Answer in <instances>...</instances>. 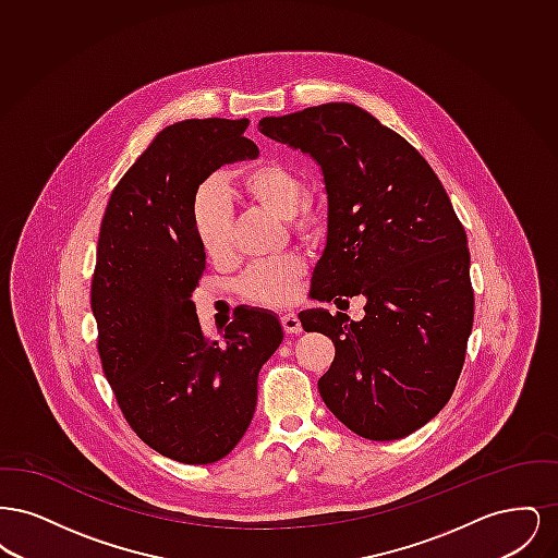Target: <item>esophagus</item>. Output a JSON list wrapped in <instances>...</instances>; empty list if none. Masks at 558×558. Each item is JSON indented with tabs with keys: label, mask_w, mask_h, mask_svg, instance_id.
Here are the masks:
<instances>
[{
	"label": "esophagus",
	"mask_w": 558,
	"mask_h": 558,
	"mask_svg": "<svg viewBox=\"0 0 558 558\" xmlns=\"http://www.w3.org/2000/svg\"><path fill=\"white\" fill-rule=\"evenodd\" d=\"M280 324L284 328L287 335H299L303 328H301V319L296 318V314H284L280 316Z\"/></svg>",
	"instance_id": "34e87169"
}]
</instances>
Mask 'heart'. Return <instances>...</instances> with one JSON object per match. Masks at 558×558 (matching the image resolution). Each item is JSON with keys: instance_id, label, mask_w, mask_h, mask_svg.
I'll list each match as a JSON object with an SVG mask.
<instances>
[{"instance_id": "heart-1", "label": "heart", "mask_w": 558, "mask_h": 558, "mask_svg": "<svg viewBox=\"0 0 558 558\" xmlns=\"http://www.w3.org/2000/svg\"><path fill=\"white\" fill-rule=\"evenodd\" d=\"M239 184L255 203L269 211L291 219L292 226L303 234H316L319 230L318 213L305 203L307 187L303 180L284 165L259 162L242 169ZM192 232L203 255L209 262H223L230 255L232 239V213L226 194L217 182L198 187L192 203ZM305 271V262L296 255L262 262L248 267L240 280L239 291L253 303L284 305L291 301L294 284Z\"/></svg>"}]
</instances>
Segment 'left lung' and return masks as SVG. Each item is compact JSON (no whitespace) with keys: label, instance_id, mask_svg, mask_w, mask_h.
I'll list each match as a JSON object with an SVG mask.
<instances>
[{"label":"left lung","instance_id":"left-lung-1","mask_svg":"<svg viewBox=\"0 0 558 558\" xmlns=\"http://www.w3.org/2000/svg\"><path fill=\"white\" fill-rule=\"evenodd\" d=\"M259 132L310 155L324 175L328 232L312 299L341 310L345 296L366 299L360 322L299 314L335 343L319 396L353 433L401 439L448 403L473 330L471 253L450 196L412 144L355 105L266 117Z\"/></svg>","mask_w":558,"mask_h":558}]
</instances>
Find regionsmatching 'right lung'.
<instances>
[{"label": "right lung", "mask_w": 558, "mask_h": 558, "mask_svg": "<svg viewBox=\"0 0 558 558\" xmlns=\"http://www.w3.org/2000/svg\"><path fill=\"white\" fill-rule=\"evenodd\" d=\"M248 119L165 128L114 186L100 226L92 312L98 353L133 433L184 464H211L253 421L257 376L282 343L274 314L239 307L219 339L192 292L205 255L192 232L198 186L226 162L255 159Z\"/></svg>", "instance_id": "1"}]
</instances>
